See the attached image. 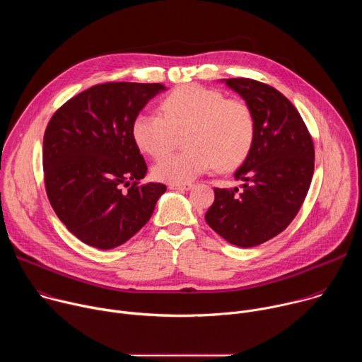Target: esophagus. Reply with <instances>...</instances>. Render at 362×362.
I'll return each instance as SVG.
<instances>
[{
	"mask_svg": "<svg viewBox=\"0 0 362 362\" xmlns=\"http://www.w3.org/2000/svg\"><path fill=\"white\" fill-rule=\"evenodd\" d=\"M193 187V183H170L169 189L172 190H190Z\"/></svg>",
	"mask_w": 362,
	"mask_h": 362,
	"instance_id": "1",
	"label": "esophagus"
}]
</instances>
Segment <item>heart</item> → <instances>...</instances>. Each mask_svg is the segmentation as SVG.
I'll return each mask as SVG.
<instances>
[{"mask_svg": "<svg viewBox=\"0 0 362 362\" xmlns=\"http://www.w3.org/2000/svg\"><path fill=\"white\" fill-rule=\"evenodd\" d=\"M162 115L140 113L132 124L136 146L154 159L170 153L185 134L186 150L162 159L153 175L166 183H186L218 166L240 165L255 140V116L243 98L186 84L163 98Z\"/></svg>", "mask_w": 362, "mask_h": 362, "instance_id": "obj_1", "label": "heart"}]
</instances>
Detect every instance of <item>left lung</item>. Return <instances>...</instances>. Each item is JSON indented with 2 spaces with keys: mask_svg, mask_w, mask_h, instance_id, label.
Instances as JSON below:
<instances>
[{
  "mask_svg": "<svg viewBox=\"0 0 362 362\" xmlns=\"http://www.w3.org/2000/svg\"><path fill=\"white\" fill-rule=\"evenodd\" d=\"M255 116V140L235 180L242 189L215 187L208 225L240 247L261 245L288 228L311 186L315 148L300 115L276 88L252 78H226Z\"/></svg>",
  "mask_w": 362,
  "mask_h": 362,
  "instance_id": "8db88e82",
  "label": "left lung"
}]
</instances>
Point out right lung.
I'll list each match as a JSON object with an SVG mask.
<instances>
[{"label": "right lung", "mask_w": 362, "mask_h": 362, "mask_svg": "<svg viewBox=\"0 0 362 362\" xmlns=\"http://www.w3.org/2000/svg\"><path fill=\"white\" fill-rule=\"evenodd\" d=\"M165 88L160 83L97 84L66 101L47 124V197L66 228L93 247L127 242L166 192L162 183H140L147 165L132 136L134 117Z\"/></svg>", "instance_id": "add662e5"}]
</instances>
